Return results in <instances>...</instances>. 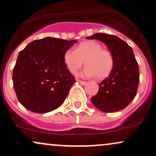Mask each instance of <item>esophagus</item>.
Returning <instances> with one entry per match:
<instances>
[{"mask_svg": "<svg viewBox=\"0 0 156 156\" xmlns=\"http://www.w3.org/2000/svg\"><path fill=\"white\" fill-rule=\"evenodd\" d=\"M78 81L79 82V83L81 84V85H85L86 83H87V82L86 81H83V80H78Z\"/></svg>", "mask_w": 156, "mask_h": 156, "instance_id": "34e87169", "label": "esophagus"}]
</instances>
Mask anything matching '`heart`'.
<instances>
[{
    "label": "heart",
    "instance_id": "1",
    "mask_svg": "<svg viewBox=\"0 0 156 156\" xmlns=\"http://www.w3.org/2000/svg\"><path fill=\"white\" fill-rule=\"evenodd\" d=\"M64 63L73 74L82 67H86L83 76L87 78L98 76L104 78L112 72L114 67V58L110 51L102 48V45L93 40L84 41L78 45L76 51L68 49L64 55Z\"/></svg>",
    "mask_w": 156,
    "mask_h": 156
}]
</instances>
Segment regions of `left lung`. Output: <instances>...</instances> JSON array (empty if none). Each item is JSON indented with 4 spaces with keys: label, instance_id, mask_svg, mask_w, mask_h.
Here are the masks:
<instances>
[{
    "label": "left lung",
    "instance_id": "8db88e82",
    "mask_svg": "<svg viewBox=\"0 0 156 156\" xmlns=\"http://www.w3.org/2000/svg\"><path fill=\"white\" fill-rule=\"evenodd\" d=\"M87 39L104 42L114 58L112 72L100 83L98 94L91 101L103 112L122 110L134 99L139 86V69L133 49L114 35L98 33Z\"/></svg>",
    "mask_w": 156,
    "mask_h": 156
}]
</instances>
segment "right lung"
<instances>
[{
    "instance_id": "right-lung-1",
    "label": "right lung",
    "mask_w": 156,
    "mask_h": 156,
    "mask_svg": "<svg viewBox=\"0 0 156 156\" xmlns=\"http://www.w3.org/2000/svg\"><path fill=\"white\" fill-rule=\"evenodd\" d=\"M77 42L48 37L30 42L20 52L12 80L17 99L25 108L44 114L64 103L76 81L64 55Z\"/></svg>"
}]
</instances>
